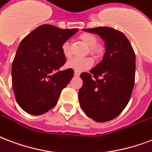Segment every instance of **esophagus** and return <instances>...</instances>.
<instances>
[{
	"instance_id": "34e87169",
	"label": "esophagus",
	"mask_w": 152,
	"mask_h": 152,
	"mask_svg": "<svg viewBox=\"0 0 152 152\" xmlns=\"http://www.w3.org/2000/svg\"><path fill=\"white\" fill-rule=\"evenodd\" d=\"M79 73H77V72H75V77H78V76H79Z\"/></svg>"
}]
</instances>
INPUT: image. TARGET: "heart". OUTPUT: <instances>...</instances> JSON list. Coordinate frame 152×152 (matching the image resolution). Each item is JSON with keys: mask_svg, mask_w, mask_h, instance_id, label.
I'll return each mask as SVG.
<instances>
[{"mask_svg": "<svg viewBox=\"0 0 152 152\" xmlns=\"http://www.w3.org/2000/svg\"><path fill=\"white\" fill-rule=\"evenodd\" d=\"M80 39L84 42L87 46H89V51L90 54L96 57H100L103 55L104 50L99 45H97V39L94 35L90 33H83L80 36ZM62 51L66 57L70 55V43L69 42H65L62 46ZM94 64V60L91 58L87 57L83 58H73L67 61L66 63V66L68 69L75 70V72L81 73L82 71L88 70L92 67Z\"/></svg>", "mask_w": 152, "mask_h": 152, "instance_id": "obj_1", "label": "heart"}]
</instances>
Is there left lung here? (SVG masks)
<instances>
[{
  "label": "left lung",
  "instance_id": "1",
  "mask_svg": "<svg viewBox=\"0 0 152 152\" xmlns=\"http://www.w3.org/2000/svg\"><path fill=\"white\" fill-rule=\"evenodd\" d=\"M83 31L98 35L104 42L105 53L89 73L80 75L83 85L78 100L89 118L106 122L119 116L130 100L135 83L136 55L129 40L120 31L108 27Z\"/></svg>",
  "mask_w": 152,
  "mask_h": 152
}]
</instances>
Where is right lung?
Wrapping results in <instances>:
<instances>
[{"label": "right lung", "instance_id": "obj_1", "mask_svg": "<svg viewBox=\"0 0 152 152\" xmlns=\"http://www.w3.org/2000/svg\"><path fill=\"white\" fill-rule=\"evenodd\" d=\"M77 30L43 24L20 42L12 66V83L16 102L26 113L41 115L57 104L74 76L71 69L59 71L66 62L62 46Z\"/></svg>", "mask_w": 152, "mask_h": 152}]
</instances>
